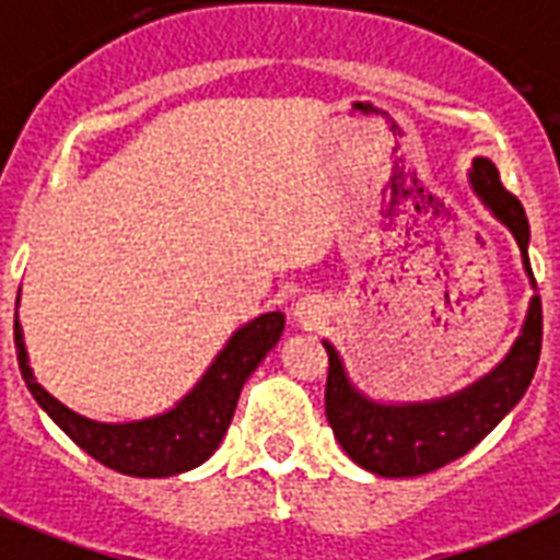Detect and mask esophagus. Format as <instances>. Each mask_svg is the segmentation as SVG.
Masks as SVG:
<instances>
[{"label": "esophagus", "instance_id": "34e87169", "mask_svg": "<svg viewBox=\"0 0 560 560\" xmlns=\"http://www.w3.org/2000/svg\"><path fill=\"white\" fill-rule=\"evenodd\" d=\"M293 324L295 327H302V330H316L322 327L324 318H327V304L318 299V295H302L299 302L293 304Z\"/></svg>", "mask_w": 560, "mask_h": 560}]
</instances>
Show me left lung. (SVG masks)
Here are the masks:
<instances>
[{
    "label": "left lung",
    "mask_w": 560,
    "mask_h": 560,
    "mask_svg": "<svg viewBox=\"0 0 560 560\" xmlns=\"http://www.w3.org/2000/svg\"><path fill=\"white\" fill-rule=\"evenodd\" d=\"M469 187L483 201V208L512 233L521 250V265L535 290L527 250L529 222L521 201L504 190L498 167L483 156L472 159ZM541 299L533 295L518 338L490 373L453 396L410 404L370 398L352 384L336 347L324 341V350L330 355L324 407L332 435L361 469L382 478L424 476L462 458L527 393L541 355Z\"/></svg>",
    "instance_id": "1"
}]
</instances>
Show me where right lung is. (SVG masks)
Masks as SVG:
<instances>
[{"instance_id":"obj_1","label":"right lung","mask_w":560,"mask_h":560,"mask_svg":"<svg viewBox=\"0 0 560 560\" xmlns=\"http://www.w3.org/2000/svg\"><path fill=\"white\" fill-rule=\"evenodd\" d=\"M281 330H284V313L279 310L261 313L228 338V345L219 350L196 387L182 396V401L173 404L171 410L139 421L110 424V421L79 416L33 378L19 313L13 322L19 370L36 404L54 418L56 427L73 444L93 455L98 464L133 478H171L208 462L233 421L244 382L276 347Z\"/></svg>"}]
</instances>
